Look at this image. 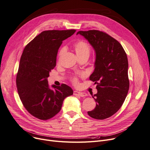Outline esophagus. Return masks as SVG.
Wrapping results in <instances>:
<instances>
[{
	"instance_id": "obj_1",
	"label": "esophagus",
	"mask_w": 150,
	"mask_h": 150,
	"mask_svg": "<svg viewBox=\"0 0 150 150\" xmlns=\"http://www.w3.org/2000/svg\"><path fill=\"white\" fill-rule=\"evenodd\" d=\"M74 95H76V96H79V97H86V96L87 95V94L86 93H83V92H77V91H74V93H73Z\"/></svg>"
}]
</instances>
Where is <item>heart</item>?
<instances>
[{"label":"heart","mask_w":150,"mask_h":150,"mask_svg":"<svg viewBox=\"0 0 150 150\" xmlns=\"http://www.w3.org/2000/svg\"><path fill=\"white\" fill-rule=\"evenodd\" d=\"M74 49L76 53V54L79 58L83 57H88L91 53V47L88 45L87 42L84 40H79L77 41L73 45ZM66 51L65 47H63L59 50L58 52V59L61 58V57L64 54ZM83 76V74H79V76ZM78 77L79 76H74L71 77V81L73 82L74 84L76 85L78 83Z\"/></svg>","instance_id":"heart-1"}]
</instances>
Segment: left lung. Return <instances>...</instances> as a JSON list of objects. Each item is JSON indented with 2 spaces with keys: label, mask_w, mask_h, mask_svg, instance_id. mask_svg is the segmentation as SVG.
Instances as JSON below:
<instances>
[{
  "label": "left lung",
  "mask_w": 150,
  "mask_h": 150,
  "mask_svg": "<svg viewBox=\"0 0 150 150\" xmlns=\"http://www.w3.org/2000/svg\"><path fill=\"white\" fill-rule=\"evenodd\" d=\"M96 53L95 69L90 80L97 84L93 96L96 106L88 116L98 120L108 118L122 106L129 88L128 59L122 46L107 33L98 30L80 31Z\"/></svg>",
  "instance_id": "left-lung-1"
}]
</instances>
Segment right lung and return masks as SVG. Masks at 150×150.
Listing matches in <instances>:
<instances>
[{"mask_svg": "<svg viewBox=\"0 0 150 150\" xmlns=\"http://www.w3.org/2000/svg\"><path fill=\"white\" fill-rule=\"evenodd\" d=\"M75 32V29L44 31L23 52L16 79L18 93L25 109L40 120L55 116L61 110L64 99L73 94L72 88L64 83L52 85L50 88L47 77L55 67L63 40Z\"/></svg>", "mask_w": 150, "mask_h": 150, "instance_id": "obj_1", "label": "right lung"}]
</instances>
